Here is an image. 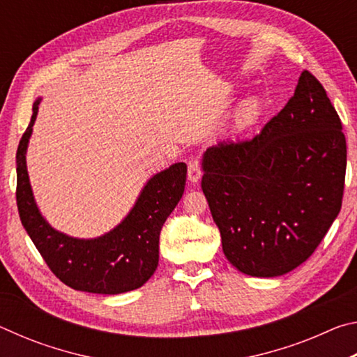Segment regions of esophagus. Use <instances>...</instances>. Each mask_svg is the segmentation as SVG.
Returning <instances> with one entry per match:
<instances>
[{"label":"esophagus","instance_id":"1","mask_svg":"<svg viewBox=\"0 0 357 357\" xmlns=\"http://www.w3.org/2000/svg\"><path fill=\"white\" fill-rule=\"evenodd\" d=\"M187 179L190 181V183H198L202 178V170H200V164H198L197 159H192L189 160V165H187Z\"/></svg>","mask_w":357,"mask_h":357}]
</instances>
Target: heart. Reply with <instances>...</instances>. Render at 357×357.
<instances>
[{
    "instance_id": "heart-1",
    "label": "heart",
    "mask_w": 357,
    "mask_h": 357,
    "mask_svg": "<svg viewBox=\"0 0 357 357\" xmlns=\"http://www.w3.org/2000/svg\"><path fill=\"white\" fill-rule=\"evenodd\" d=\"M261 112H263V104L257 96H250V98L244 99L238 105L236 110H234V114H233L234 128L241 130V129L249 128L252 124H255Z\"/></svg>"
}]
</instances>
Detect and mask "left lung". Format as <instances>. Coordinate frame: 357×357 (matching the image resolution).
I'll list each match as a JSON object with an SVG mask.
<instances>
[{"label": "left lung", "instance_id": "left-lung-1", "mask_svg": "<svg viewBox=\"0 0 357 357\" xmlns=\"http://www.w3.org/2000/svg\"><path fill=\"white\" fill-rule=\"evenodd\" d=\"M202 189L229 263L252 277L298 268L342 208L347 140L340 118L304 70L294 96L249 142L202 157Z\"/></svg>", "mask_w": 357, "mask_h": 357}]
</instances>
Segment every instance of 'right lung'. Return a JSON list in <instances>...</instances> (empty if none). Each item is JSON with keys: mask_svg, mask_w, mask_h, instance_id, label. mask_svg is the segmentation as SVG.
Listing matches in <instances>:
<instances>
[{"mask_svg": "<svg viewBox=\"0 0 357 357\" xmlns=\"http://www.w3.org/2000/svg\"><path fill=\"white\" fill-rule=\"evenodd\" d=\"M40 98L17 149V206L23 228L59 280L77 291L121 294L146 283L159 264V236L184 193L187 165L173 164L151 176L128 215L98 238H74L53 228L36 203L26 151Z\"/></svg>", "mask_w": 357, "mask_h": 357, "instance_id": "right-lung-1", "label": "right lung"}]
</instances>
